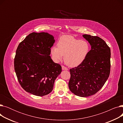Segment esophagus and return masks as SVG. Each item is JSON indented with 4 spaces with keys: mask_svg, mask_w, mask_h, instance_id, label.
<instances>
[{
    "mask_svg": "<svg viewBox=\"0 0 123 123\" xmlns=\"http://www.w3.org/2000/svg\"><path fill=\"white\" fill-rule=\"evenodd\" d=\"M62 69L63 70H68V68L64 66H62Z\"/></svg>",
    "mask_w": 123,
    "mask_h": 123,
    "instance_id": "1",
    "label": "esophagus"
}]
</instances>
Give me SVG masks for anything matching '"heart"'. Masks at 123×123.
<instances>
[{
	"label": "heart",
	"instance_id": "b5f03b06",
	"mask_svg": "<svg viewBox=\"0 0 123 123\" xmlns=\"http://www.w3.org/2000/svg\"><path fill=\"white\" fill-rule=\"evenodd\" d=\"M51 49L54 59L59 61L64 56V61L70 66L75 67L81 64L86 59L90 50L88 43L70 35L62 36L57 43Z\"/></svg>",
	"mask_w": 123,
	"mask_h": 123
}]
</instances>
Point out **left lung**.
Returning <instances> with one entry per match:
<instances>
[{
    "label": "left lung",
    "mask_w": 123,
    "mask_h": 123,
    "mask_svg": "<svg viewBox=\"0 0 123 123\" xmlns=\"http://www.w3.org/2000/svg\"><path fill=\"white\" fill-rule=\"evenodd\" d=\"M91 49L86 59L70 69L69 89L82 97L95 94L103 87L110 73L111 50L105 41L97 36L84 34Z\"/></svg>",
    "instance_id": "1"
}]
</instances>
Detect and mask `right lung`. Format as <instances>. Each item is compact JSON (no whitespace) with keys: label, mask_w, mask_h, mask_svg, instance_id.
<instances>
[{"label":"right lung","mask_w":123,"mask_h":123,"mask_svg":"<svg viewBox=\"0 0 123 123\" xmlns=\"http://www.w3.org/2000/svg\"><path fill=\"white\" fill-rule=\"evenodd\" d=\"M54 42L53 36L47 33L32 32L18 45L14 70L25 91L37 96L52 91L55 80L62 71L61 65L49 56Z\"/></svg>","instance_id":"obj_1"}]
</instances>
